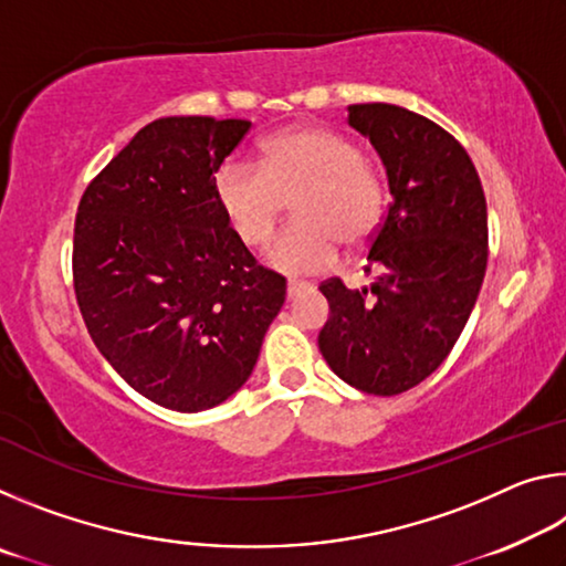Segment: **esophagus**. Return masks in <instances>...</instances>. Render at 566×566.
I'll return each mask as SVG.
<instances>
[{"label": "esophagus", "mask_w": 566, "mask_h": 566, "mask_svg": "<svg viewBox=\"0 0 566 566\" xmlns=\"http://www.w3.org/2000/svg\"><path fill=\"white\" fill-rule=\"evenodd\" d=\"M312 284L310 282H300V280H290L286 282V300H296V296L310 292Z\"/></svg>", "instance_id": "34e87169"}]
</instances>
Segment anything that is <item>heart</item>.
Instances as JSON below:
<instances>
[{"instance_id": "heart-1", "label": "heart", "mask_w": 566, "mask_h": 566, "mask_svg": "<svg viewBox=\"0 0 566 566\" xmlns=\"http://www.w3.org/2000/svg\"><path fill=\"white\" fill-rule=\"evenodd\" d=\"M214 197L244 247H262L294 202V222L266 249L284 274H319L339 244L367 247L387 209V185L364 151L339 132L294 127L262 145L260 167L227 159L214 171Z\"/></svg>"}]
</instances>
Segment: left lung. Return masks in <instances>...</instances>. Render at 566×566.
<instances>
[{"mask_svg":"<svg viewBox=\"0 0 566 566\" xmlns=\"http://www.w3.org/2000/svg\"><path fill=\"white\" fill-rule=\"evenodd\" d=\"M349 124L379 151L391 202L369 242L377 282L319 284L329 319L319 352L334 375L395 397L447 359L486 270V202L467 149L432 119L397 104H352Z\"/></svg>","mask_w":566,"mask_h":566,"instance_id":"obj_1","label":"left lung"}]
</instances>
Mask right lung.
Masks as SVG:
<instances>
[{"mask_svg": "<svg viewBox=\"0 0 566 566\" xmlns=\"http://www.w3.org/2000/svg\"><path fill=\"white\" fill-rule=\"evenodd\" d=\"M247 119L147 124L84 189L72 276L82 319L114 371L159 407L202 411L244 385L286 294L239 242L214 171Z\"/></svg>", "mask_w": 566, "mask_h": 566, "instance_id": "1", "label": "right lung"}]
</instances>
